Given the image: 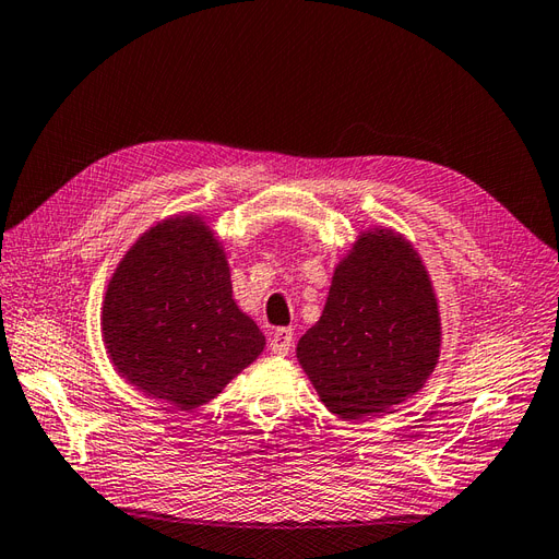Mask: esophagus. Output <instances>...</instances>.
Returning <instances> with one entry per match:
<instances>
[{
    "mask_svg": "<svg viewBox=\"0 0 559 559\" xmlns=\"http://www.w3.org/2000/svg\"><path fill=\"white\" fill-rule=\"evenodd\" d=\"M269 347L278 356L288 354L293 347V328H278V331H274V335L269 337Z\"/></svg>",
    "mask_w": 559,
    "mask_h": 559,
    "instance_id": "1",
    "label": "esophagus"
}]
</instances>
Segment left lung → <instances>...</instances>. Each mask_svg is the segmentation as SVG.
<instances>
[{"mask_svg":"<svg viewBox=\"0 0 559 559\" xmlns=\"http://www.w3.org/2000/svg\"><path fill=\"white\" fill-rule=\"evenodd\" d=\"M437 356V299L418 252L390 231L364 234L297 345L321 402L347 420L384 413L423 388Z\"/></svg>","mask_w":559,"mask_h":559,"instance_id":"8db88e82","label":"left lung"}]
</instances>
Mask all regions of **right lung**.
Masks as SVG:
<instances>
[{
  "label": "right lung",
  "instance_id": "right-lung-1",
  "mask_svg": "<svg viewBox=\"0 0 559 559\" xmlns=\"http://www.w3.org/2000/svg\"><path fill=\"white\" fill-rule=\"evenodd\" d=\"M102 325L118 373L181 411L207 404L264 349L234 302L219 242L193 217L151 228L127 252Z\"/></svg>",
  "mask_w": 559,
  "mask_h": 559
}]
</instances>
